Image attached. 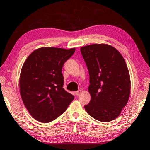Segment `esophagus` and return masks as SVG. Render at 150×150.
Listing matches in <instances>:
<instances>
[{"label":"esophagus","mask_w":150,"mask_h":150,"mask_svg":"<svg viewBox=\"0 0 150 150\" xmlns=\"http://www.w3.org/2000/svg\"><path fill=\"white\" fill-rule=\"evenodd\" d=\"M81 93H82L81 90H78V91L76 92V95L77 96H78L80 95V94H81Z\"/></svg>","instance_id":"1"}]
</instances>
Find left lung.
I'll return each mask as SVG.
<instances>
[{
	"label": "left lung",
	"mask_w": 150,
	"mask_h": 150,
	"mask_svg": "<svg viewBox=\"0 0 150 150\" xmlns=\"http://www.w3.org/2000/svg\"><path fill=\"white\" fill-rule=\"evenodd\" d=\"M80 52L90 76L91 100L85 110L98 121L114 120L130 95V76L125 59L114 47L104 43L83 46Z\"/></svg>",
	"instance_id": "obj_1"
}]
</instances>
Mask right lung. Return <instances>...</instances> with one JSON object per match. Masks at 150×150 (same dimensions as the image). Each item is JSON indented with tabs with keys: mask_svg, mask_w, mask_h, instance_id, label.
Wrapping results in <instances>:
<instances>
[{
	"mask_svg": "<svg viewBox=\"0 0 150 150\" xmlns=\"http://www.w3.org/2000/svg\"><path fill=\"white\" fill-rule=\"evenodd\" d=\"M75 50L40 47L25 61L19 78L20 94L35 120L44 123L55 120L74 98L63 88L62 69Z\"/></svg>",
	"mask_w": 150,
	"mask_h": 150,
	"instance_id": "1",
	"label": "right lung"
}]
</instances>
